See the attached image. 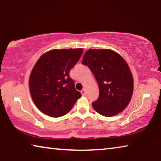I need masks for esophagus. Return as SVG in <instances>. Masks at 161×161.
<instances>
[{
    "instance_id": "1",
    "label": "esophagus",
    "mask_w": 161,
    "mask_h": 161,
    "mask_svg": "<svg viewBox=\"0 0 161 161\" xmlns=\"http://www.w3.org/2000/svg\"><path fill=\"white\" fill-rule=\"evenodd\" d=\"M81 94L84 96V95H86V89H83L81 91Z\"/></svg>"
}]
</instances>
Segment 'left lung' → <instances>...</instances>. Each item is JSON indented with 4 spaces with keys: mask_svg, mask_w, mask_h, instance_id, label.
<instances>
[{
    "mask_svg": "<svg viewBox=\"0 0 161 161\" xmlns=\"http://www.w3.org/2000/svg\"><path fill=\"white\" fill-rule=\"evenodd\" d=\"M81 64L89 67L99 86V97L92 103L94 110L111 117L125 109L131 99L133 80L124 58L108 49H92L84 54Z\"/></svg>",
    "mask_w": 161,
    "mask_h": 161,
    "instance_id": "1",
    "label": "left lung"
}]
</instances>
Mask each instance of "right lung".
<instances>
[{"label": "right lung", "mask_w": 161, "mask_h": 161, "mask_svg": "<svg viewBox=\"0 0 161 161\" xmlns=\"http://www.w3.org/2000/svg\"><path fill=\"white\" fill-rule=\"evenodd\" d=\"M81 48L53 50L40 57L32 70L30 92L35 104L47 115L60 117L81 97L69 71L82 54Z\"/></svg>", "instance_id": "right-lung-1"}]
</instances>
